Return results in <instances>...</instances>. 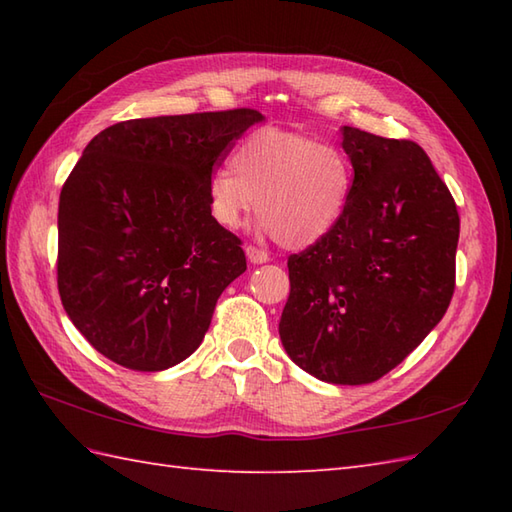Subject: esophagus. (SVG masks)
Returning a JSON list of instances; mask_svg holds the SVG:
<instances>
[{
	"label": "esophagus",
	"mask_w": 512,
	"mask_h": 512,
	"mask_svg": "<svg viewBox=\"0 0 512 512\" xmlns=\"http://www.w3.org/2000/svg\"><path fill=\"white\" fill-rule=\"evenodd\" d=\"M246 257L250 264H266L268 262V253L262 248H255V246H246Z\"/></svg>",
	"instance_id": "obj_1"
}]
</instances>
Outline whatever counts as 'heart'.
Here are the masks:
<instances>
[{
    "label": "heart",
    "mask_w": 512,
    "mask_h": 512,
    "mask_svg": "<svg viewBox=\"0 0 512 512\" xmlns=\"http://www.w3.org/2000/svg\"><path fill=\"white\" fill-rule=\"evenodd\" d=\"M231 169L206 180L213 220L235 231L257 200V231L286 248L319 244L341 224L354 191V167L341 147L319 138L262 127L239 140Z\"/></svg>",
    "instance_id": "1"
}]
</instances>
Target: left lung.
I'll return each instance as SVG.
<instances>
[{
  "mask_svg": "<svg viewBox=\"0 0 512 512\" xmlns=\"http://www.w3.org/2000/svg\"><path fill=\"white\" fill-rule=\"evenodd\" d=\"M354 191L341 224L288 257L284 350L332 385H365L416 350L455 288L460 215L424 149L343 127Z\"/></svg>",
  "mask_w": 512,
  "mask_h": 512,
  "instance_id": "obj_1",
  "label": "left lung"
}]
</instances>
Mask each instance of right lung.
<instances>
[{
    "instance_id": "obj_1",
    "label": "right lung",
    "mask_w": 512,
    "mask_h": 512,
    "mask_svg": "<svg viewBox=\"0 0 512 512\" xmlns=\"http://www.w3.org/2000/svg\"><path fill=\"white\" fill-rule=\"evenodd\" d=\"M257 110L123 121L96 134L59 198L63 310L96 352L162 372L198 350L242 242L213 220L206 180Z\"/></svg>"
}]
</instances>
